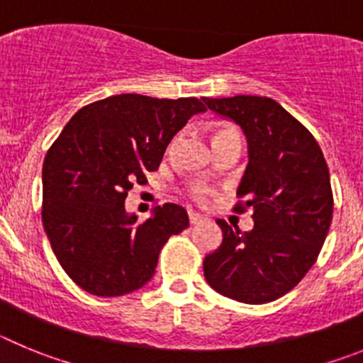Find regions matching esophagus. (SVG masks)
<instances>
[{
    "label": "esophagus",
    "mask_w": 363,
    "mask_h": 363,
    "mask_svg": "<svg viewBox=\"0 0 363 363\" xmlns=\"http://www.w3.org/2000/svg\"><path fill=\"white\" fill-rule=\"evenodd\" d=\"M189 221H191V225H196V223H201V221H205V218L201 216V214L189 213Z\"/></svg>",
    "instance_id": "obj_1"
}]
</instances>
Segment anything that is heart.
I'll list each match as a JSON object with an SVG mask.
<instances>
[{
  "instance_id": "heart-1",
  "label": "heart",
  "mask_w": 363,
  "mask_h": 363,
  "mask_svg": "<svg viewBox=\"0 0 363 363\" xmlns=\"http://www.w3.org/2000/svg\"><path fill=\"white\" fill-rule=\"evenodd\" d=\"M225 134H236V130L230 129V127H220V129H216V133H214V138L218 136H225ZM191 192L194 194L196 198H203V194L207 191H205L203 187H200V185H194V187H191Z\"/></svg>"
}]
</instances>
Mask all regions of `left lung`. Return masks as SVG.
Returning <instances> with one entry per match:
<instances>
[{"instance_id": "obj_1", "label": "left lung", "mask_w": 363, "mask_h": 363, "mask_svg": "<svg viewBox=\"0 0 363 363\" xmlns=\"http://www.w3.org/2000/svg\"><path fill=\"white\" fill-rule=\"evenodd\" d=\"M238 125L249 163L238 196L252 207L251 230L218 220L221 245L205 256L203 274L216 293L243 303H267L289 293L313 267L329 233V169L313 134L271 98H203Z\"/></svg>"}]
</instances>
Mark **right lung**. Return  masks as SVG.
I'll return each instance as SVG.
<instances>
[{"instance_id":"obj_1","label":"right lung","mask_w":363,"mask_h":363,"mask_svg":"<svg viewBox=\"0 0 363 363\" xmlns=\"http://www.w3.org/2000/svg\"><path fill=\"white\" fill-rule=\"evenodd\" d=\"M203 111L196 98L111 96L79 108L52 143L41 174V218L57 262L83 291L121 296L143 287L167 240L189 225L176 203L138 223L125 198L158 169L189 118Z\"/></svg>"}]
</instances>
